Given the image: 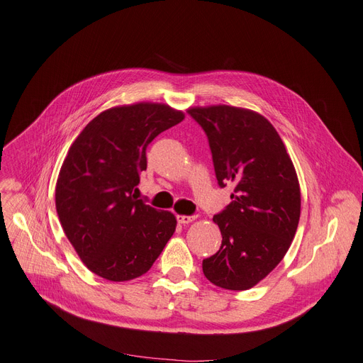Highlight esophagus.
<instances>
[{"instance_id":"1","label":"esophagus","mask_w":363,"mask_h":363,"mask_svg":"<svg viewBox=\"0 0 363 363\" xmlns=\"http://www.w3.org/2000/svg\"><path fill=\"white\" fill-rule=\"evenodd\" d=\"M177 219H178V223L179 224H190L191 220H194L196 219V216H190V215H178L177 216Z\"/></svg>"}]
</instances>
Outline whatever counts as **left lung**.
<instances>
[{"label":"left lung","mask_w":363,"mask_h":363,"mask_svg":"<svg viewBox=\"0 0 363 363\" xmlns=\"http://www.w3.org/2000/svg\"><path fill=\"white\" fill-rule=\"evenodd\" d=\"M209 140L219 186L234 184L233 201L213 216L223 243L203 259L213 285L246 291L272 273L288 252L301 213L291 157L273 124L228 105L188 109Z\"/></svg>","instance_id":"obj_1"}]
</instances>
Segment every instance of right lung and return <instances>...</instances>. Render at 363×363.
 <instances>
[{"label": "right lung", "instance_id": "right-lung-1", "mask_svg": "<svg viewBox=\"0 0 363 363\" xmlns=\"http://www.w3.org/2000/svg\"><path fill=\"white\" fill-rule=\"evenodd\" d=\"M164 104L109 108L72 143L56 182V211L90 272L111 281L145 274L175 233L177 218L138 199L147 147L184 120Z\"/></svg>", "mask_w": 363, "mask_h": 363}]
</instances>
